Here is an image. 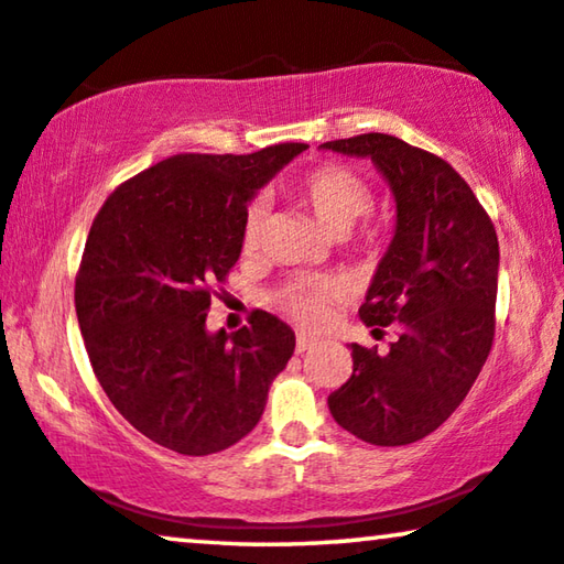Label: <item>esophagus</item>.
Returning <instances> with one entry per match:
<instances>
[{
	"mask_svg": "<svg viewBox=\"0 0 564 564\" xmlns=\"http://www.w3.org/2000/svg\"><path fill=\"white\" fill-rule=\"evenodd\" d=\"M312 347H316V339L314 337H306V335H299L296 337V352H308Z\"/></svg>",
	"mask_w": 564,
	"mask_h": 564,
	"instance_id": "1",
	"label": "esophagus"
}]
</instances>
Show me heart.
<instances>
[{"label": "heart", "instance_id": "b5f03b06", "mask_svg": "<svg viewBox=\"0 0 564 564\" xmlns=\"http://www.w3.org/2000/svg\"><path fill=\"white\" fill-rule=\"evenodd\" d=\"M299 202L332 237H345L370 212L372 188L350 165L324 163L312 169L296 186ZM263 204H252L242 221V248L256 250L263 237ZM337 299V285L329 279H296L281 285L275 301L291 319L304 327L324 322L329 304Z\"/></svg>", "mask_w": 564, "mask_h": 564}]
</instances>
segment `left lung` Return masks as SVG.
Segmentation results:
<instances>
[{
    "instance_id": "left-lung-1",
    "label": "left lung",
    "mask_w": 564,
    "mask_h": 564,
    "mask_svg": "<svg viewBox=\"0 0 564 564\" xmlns=\"http://www.w3.org/2000/svg\"><path fill=\"white\" fill-rule=\"evenodd\" d=\"M370 158L395 199V229L360 306L386 355L352 347V376L329 395L335 422L378 447L424 440L449 419L488 360L496 332L498 237L473 188L447 161L393 134L319 145Z\"/></svg>"
}]
</instances>
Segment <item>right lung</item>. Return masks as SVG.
<instances>
[{
  "instance_id": "obj_1",
  "label": "right lung",
  "mask_w": 564,
  "mask_h": 564,
  "mask_svg": "<svg viewBox=\"0 0 564 564\" xmlns=\"http://www.w3.org/2000/svg\"><path fill=\"white\" fill-rule=\"evenodd\" d=\"M308 145L165 158L101 206L76 275L94 376L140 434L178 455H214L256 430L296 335L268 312L206 329L212 285L242 252L248 204Z\"/></svg>"
}]
</instances>
